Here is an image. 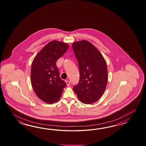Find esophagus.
<instances>
[{
	"label": "esophagus",
	"mask_w": 146,
	"mask_h": 146,
	"mask_svg": "<svg viewBox=\"0 0 146 146\" xmlns=\"http://www.w3.org/2000/svg\"><path fill=\"white\" fill-rule=\"evenodd\" d=\"M65 82H66V85H67V86H70V81H68V80H67V81H65Z\"/></svg>",
	"instance_id": "obj_1"
}]
</instances>
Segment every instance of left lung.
<instances>
[{
	"mask_svg": "<svg viewBox=\"0 0 146 146\" xmlns=\"http://www.w3.org/2000/svg\"><path fill=\"white\" fill-rule=\"evenodd\" d=\"M72 48L80 71V80L73 90L82 103L92 104L102 97L106 87V62L96 48L88 41L74 42Z\"/></svg>",
	"mask_w": 146,
	"mask_h": 146,
	"instance_id": "8db88e82",
	"label": "left lung"
}]
</instances>
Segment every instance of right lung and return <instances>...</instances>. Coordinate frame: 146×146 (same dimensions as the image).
<instances>
[{
	"mask_svg": "<svg viewBox=\"0 0 146 146\" xmlns=\"http://www.w3.org/2000/svg\"><path fill=\"white\" fill-rule=\"evenodd\" d=\"M68 48L64 42L53 40L36 55L32 63L31 81L40 100L49 104L58 101L66 84L60 78L56 62Z\"/></svg>",
	"mask_w": 146,
	"mask_h": 146,
	"instance_id": "add662e5",
	"label": "right lung"
}]
</instances>
